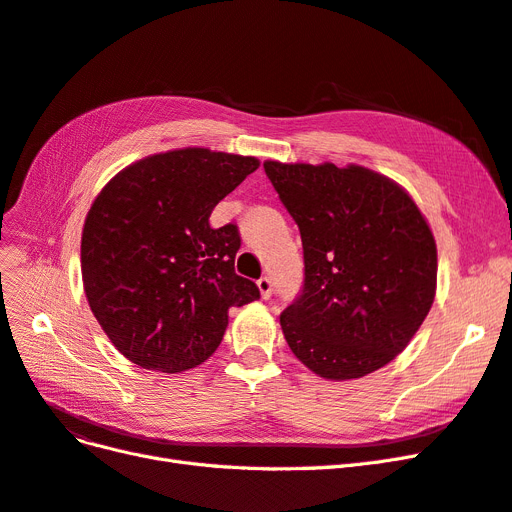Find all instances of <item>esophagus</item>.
<instances>
[{
	"instance_id": "34e87169",
	"label": "esophagus",
	"mask_w": 512,
	"mask_h": 512,
	"mask_svg": "<svg viewBox=\"0 0 512 512\" xmlns=\"http://www.w3.org/2000/svg\"><path fill=\"white\" fill-rule=\"evenodd\" d=\"M256 284H258V290L262 294V299H269L271 294H273V282L269 280V277H260Z\"/></svg>"
}]
</instances>
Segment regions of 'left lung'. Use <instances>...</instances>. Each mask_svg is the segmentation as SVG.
<instances>
[{
	"label": "left lung",
	"mask_w": 512,
	"mask_h": 512,
	"mask_svg": "<svg viewBox=\"0 0 512 512\" xmlns=\"http://www.w3.org/2000/svg\"><path fill=\"white\" fill-rule=\"evenodd\" d=\"M303 241V290L280 324L327 380L371 374L404 350L436 297V239L410 194L350 164L265 162Z\"/></svg>",
	"instance_id": "8db88e82"
}]
</instances>
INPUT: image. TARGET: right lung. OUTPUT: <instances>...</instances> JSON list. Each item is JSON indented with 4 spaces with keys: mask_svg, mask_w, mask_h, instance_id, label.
<instances>
[{
    "mask_svg": "<svg viewBox=\"0 0 512 512\" xmlns=\"http://www.w3.org/2000/svg\"><path fill=\"white\" fill-rule=\"evenodd\" d=\"M258 166L252 156L185 147L130 164L96 196L81 239L83 286L128 361L164 374L205 363L228 309L260 299L235 273L237 226L209 224L213 207Z\"/></svg>",
    "mask_w": 512,
    "mask_h": 512,
    "instance_id": "add662e5",
    "label": "right lung"
}]
</instances>
